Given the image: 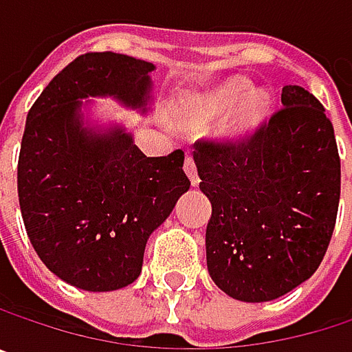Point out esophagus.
I'll use <instances>...</instances> for the list:
<instances>
[{
	"label": "esophagus",
	"instance_id": "obj_1",
	"mask_svg": "<svg viewBox=\"0 0 352 352\" xmlns=\"http://www.w3.org/2000/svg\"><path fill=\"white\" fill-rule=\"evenodd\" d=\"M183 169H185V173H187V177H189L191 185H197V183H199V177H197V167H195V161H193V157H191L189 153H187V157H185Z\"/></svg>",
	"mask_w": 352,
	"mask_h": 352
}]
</instances>
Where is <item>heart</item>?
Segmentation results:
<instances>
[{
	"label": "heart",
	"instance_id": "b5f03b06",
	"mask_svg": "<svg viewBox=\"0 0 352 352\" xmlns=\"http://www.w3.org/2000/svg\"><path fill=\"white\" fill-rule=\"evenodd\" d=\"M252 91V85L245 79H232L224 85H220L218 89H214L212 94H208L193 109L191 118L187 120L189 126H212L218 120H224L226 116H230L234 109H239L245 101L247 104L236 116L234 122V132L236 134H248L252 132L267 116L271 109V100L267 94H254L248 97ZM249 98L248 100L245 98Z\"/></svg>",
	"mask_w": 352,
	"mask_h": 352
}]
</instances>
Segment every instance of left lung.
I'll use <instances>...</instances> for the list:
<instances>
[{
  "instance_id": "1",
  "label": "left lung",
  "mask_w": 352,
  "mask_h": 352,
  "mask_svg": "<svg viewBox=\"0 0 352 352\" xmlns=\"http://www.w3.org/2000/svg\"><path fill=\"white\" fill-rule=\"evenodd\" d=\"M281 104L250 138L195 142L193 153L212 204L210 277L250 304L277 300L314 275L340 199V159L322 104L300 85H285Z\"/></svg>"
}]
</instances>
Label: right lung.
I'll return each instance as SVG.
<instances>
[{
    "instance_id": "right-lung-1",
    "label": "right lung",
    "mask_w": 352,
    "mask_h": 352,
    "mask_svg": "<svg viewBox=\"0 0 352 352\" xmlns=\"http://www.w3.org/2000/svg\"><path fill=\"white\" fill-rule=\"evenodd\" d=\"M153 63L87 52L67 65L26 118L18 197L40 261L65 283L113 292L142 271L148 236L189 189L183 151L146 157L122 124H91L89 98L146 113Z\"/></svg>"
}]
</instances>
